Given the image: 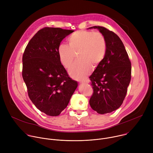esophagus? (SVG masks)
Segmentation results:
<instances>
[{
    "mask_svg": "<svg viewBox=\"0 0 153 153\" xmlns=\"http://www.w3.org/2000/svg\"><path fill=\"white\" fill-rule=\"evenodd\" d=\"M89 82H89L88 80H86V81H85V82H80V83H88Z\"/></svg>",
    "mask_w": 153,
    "mask_h": 153,
    "instance_id": "esophagus-1",
    "label": "esophagus"
}]
</instances>
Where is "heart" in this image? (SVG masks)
<instances>
[{
    "instance_id": "b5f03b06",
    "label": "heart",
    "mask_w": 153,
    "mask_h": 153,
    "mask_svg": "<svg viewBox=\"0 0 153 153\" xmlns=\"http://www.w3.org/2000/svg\"><path fill=\"white\" fill-rule=\"evenodd\" d=\"M69 45L60 44L58 48L59 60L68 68L73 63L76 54L79 62L69 70V74L76 79H83L92 70V66L97 67L103 60L106 50V41L99 32L78 31L68 38Z\"/></svg>"
}]
</instances>
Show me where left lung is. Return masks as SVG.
<instances>
[{
    "label": "left lung",
    "mask_w": 153,
    "mask_h": 153,
    "mask_svg": "<svg viewBox=\"0 0 153 153\" xmlns=\"http://www.w3.org/2000/svg\"><path fill=\"white\" fill-rule=\"evenodd\" d=\"M106 41V54L90 76L94 93L90 105L99 114L111 113L123 103L131 80V64L119 37L106 28L94 26Z\"/></svg>",
    "instance_id": "left-lung-1"
}]
</instances>
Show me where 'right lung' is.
<instances>
[{
  "label": "right lung",
  "instance_id": "obj_1",
  "mask_svg": "<svg viewBox=\"0 0 153 153\" xmlns=\"http://www.w3.org/2000/svg\"><path fill=\"white\" fill-rule=\"evenodd\" d=\"M73 32L60 28H43L30 40L23 54L22 77L29 97L48 116L60 114L78 85L68 76L58 55L60 42Z\"/></svg>",
  "mask_w": 153,
  "mask_h": 153
}]
</instances>
